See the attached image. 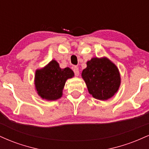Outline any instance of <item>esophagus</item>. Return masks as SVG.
<instances>
[{"label":"esophagus","mask_w":149,"mask_h":149,"mask_svg":"<svg viewBox=\"0 0 149 149\" xmlns=\"http://www.w3.org/2000/svg\"><path fill=\"white\" fill-rule=\"evenodd\" d=\"M73 72L75 73V76H79V69H78V66H74V67H73Z\"/></svg>","instance_id":"1"}]
</instances>
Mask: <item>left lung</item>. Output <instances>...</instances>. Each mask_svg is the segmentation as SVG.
I'll return each instance as SVG.
<instances>
[{
    "label": "left lung",
    "mask_w": 149,
    "mask_h": 149,
    "mask_svg": "<svg viewBox=\"0 0 149 149\" xmlns=\"http://www.w3.org/2000/svg\"><path fill=\"white\" fill-rule=\"evenodd\" d=\"M88 91L95 98L107 100L113 96L120 84L118 69L107 58H92L82 72Z\"/></svg>",
    "instance_id": "1"
}]
</instances>
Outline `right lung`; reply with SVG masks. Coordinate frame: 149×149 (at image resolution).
Masks as SVG:
<instances>
[{
	"label": "right lung",
	"mask_w": 149,
	"mask_h": 149,
	"mask_svg": "<svg viewBox=\"0 0 149 149\" xmlns=\"http://www.w3.org/2000/svg\"><path fill=\"white\" fill-rule=\"evenodd\" d=\"M73 76L74 73L69 67L61 69L55 60L51 61L45 68L36 72L35 85L38 94L47 100L60 98L66 80Z\"/></svg>",
	"instance_id": "obj_1"
}]
</instances>
